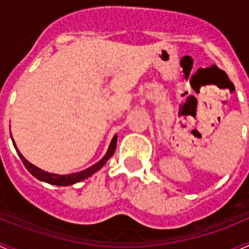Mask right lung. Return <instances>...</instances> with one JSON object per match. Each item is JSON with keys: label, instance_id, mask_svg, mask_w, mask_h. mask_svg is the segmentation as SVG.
Wrapping results in <instances>:
<instances>
[{"label": "right lung", "instance_id": "right-lung-1", "mask_svg": "<svg viewBox=\"0 0 249 249\" xmlns=\"http://www.w3.org/2000/svg\"><path fill=\"white\" fill-rule=\"evenodd\" d=\"M11 140H12V143L13 146H15V148H16L17 155L19 156L22 163L25 164V167L27 168L28 172L34 176V177H36L37 179H39V181L46 182V183L50 184H54V186H71V184H74L77 183V182L83 181L86 178L91 177V176L94 175L97 171H100V169L105 166L106 162L113 156L114 151H116V146H117V135H114L111 141V143H109L108 149L106 152V155L103 156L102 160H98L97 163H94L93 166L89 167L87 169H83L81 172L71 173V175H56V173L46 172L43 169L38 168V167H36L35 164L31 163V162H28V160L21 155V152L18 151V148H17L16 143H15V141H13L12 135H11Z\"/></svg>", "mask_w": 249, "mask_h": 249}]
</instances>
